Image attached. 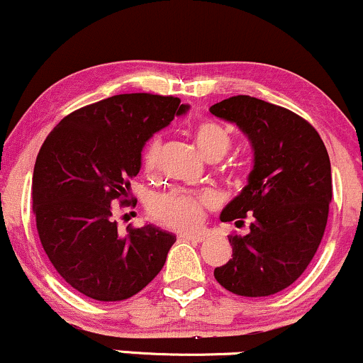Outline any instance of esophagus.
Here are the masks:
<instances>
[{
    "mask_svg": "<svg viewBox=\"0 0 363 363\" xmlns=\"http://www.w3.org/2000/svg\"><path fill=\"white\" fill-rule=\"evenodd\" d=\"M182 239L191 240V242H203L206 240V234H182Z\"/></svg>",
    "mask_w": 363,
    "mask_h": 363,
    "instance_id": "1",
    "label": "esophagus"
}]
</instances>
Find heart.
<instances>
[{"label":"heart","mask_w":363,"mask_h":363,"mask_svg":"<svg viewBox=\"0 0 363 363\" xmlns=\"http://www.w3.org/2000/svg\"><path fill=\"white\" fill-rule=\"evenodd\" d=\"M193 136L201 155L206 158H222L232 145V133L225 124L215 119H203L194 124ZM162 138L153 136L145 147L143 162L148 172L157 170L160 164ZM208 199L205 196H194L184 191H165L155 193L148 199V215L157 223L172 230H194L205 220Z\"/></svg>","instance_id":"1"}]
</instances>
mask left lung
<instances>
[{"mask_svg": "<svg viewBox=\"0 0 363 363\" xmlns=\"http://www.w3.org/2000/svg\"><path fill=\"white\" fill-rule=\"evenodd\" d=\"M210 112L234 123L254 150L247 186L220 215L237 227L249 215V234L228 237L232 259L215 278L232 294L268 297L301 277L323 239L333 196L328 150L306 119L261 99L237 95Z\"/></svg>", "mask_w": 363, "mask_h": 363, "instance_id": "8db88e82", "label": "left lung"}]
</instances>
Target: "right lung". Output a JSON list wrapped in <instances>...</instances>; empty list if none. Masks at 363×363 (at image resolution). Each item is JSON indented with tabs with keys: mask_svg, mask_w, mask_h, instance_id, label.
I'll use <instances>...</instances> for the list:
<instances>
[{
	"mask_svg": "<svg viewBox=\"0 0 363 363\" xmlns=\"http://www.w3.org/2000/svg\"><path fill=\"white\" fill-rule=\"evenodd\" d=\"M189 106L177 97L123 94L61 119L37 155L32 203L40 244L62 280L94 301L118 302L164 268L176 235L147 223L118 232L141 152Z\"/></svg>",
	"mask_w": 363,
	"mask_h": 363,
	"instance_id": "1",
	"label": "right lung"
}]
</instances>
